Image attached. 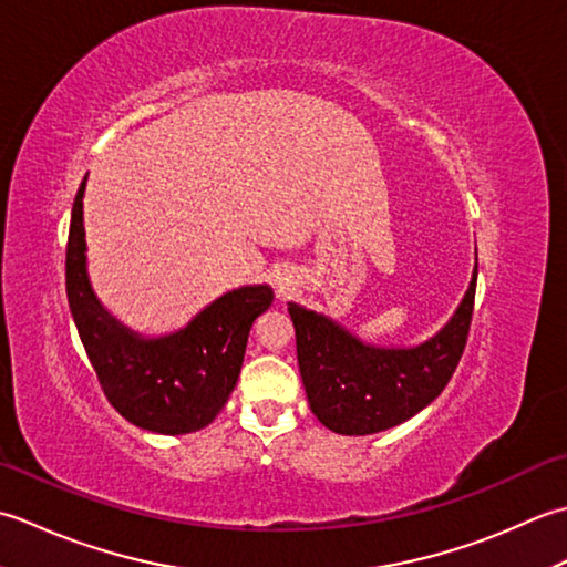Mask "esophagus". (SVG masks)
Instances as JSON below:
<instances>
[{
	"label": "esophagus",
	"instance_id": "1",
	"mask_svg": "<svg viewBox=\"0 0 567 567\" xmlns=\"http://www.w3.org/2000/svg\"><path fill=\"white\" fill-rule=\"evenodd\" d=\"M274 286H276V293L288 296V293L293 291V286H296L293 274L291 271H279V274H276V279H274Z\"/></svg>",
	"mask_w": 567,
	"mask_h": 567
}]
</instances>
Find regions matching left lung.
<instances>
[{
  "mask_svg": "<svg viewBox=\"0 0 567 567\" xmlns=\"http://www.w3.org/2000/svg\"><path fill=\"white\" fill-rule=\"evenodd\" d=\"M475 288L477 249L470 286L453 316L415 344L364 342L334 318L288 300L300 379L316 419L340 435H372L433 403L465 350Z\"/></svg>",
  "mask_w": 567,
  "mask_h": 567,
  "instance_id": "obj_1",
  "label": "left lung"
}]
</instances>
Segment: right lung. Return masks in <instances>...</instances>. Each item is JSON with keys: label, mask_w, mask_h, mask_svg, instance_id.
Segmentation results:
<instances>
[{"label": "right lung", "mask_w": 567, "mask_h": 567, "mask_svg": "<svg viewBox=\"0 0 567 567\" xmlns=\"http://www.w3.org/2000/svg\"><path fill=\"white\" fill-rule=\"evenodd\" d=\"M85 181L71 213L65 288L90 364L112 406L136 429L158 435L200 431L215 421L235 391L249 330L274 303V288L269 284L233 288L186 326L164 334H144L124 326L102 306L87 274Z\"/></svg>", "instance_id": "add662e5"}]
</instances>
